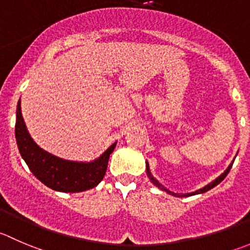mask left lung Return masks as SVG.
Listing matches in <instances>:
<instances>
[{
    "mask_svg": "<svg viewBox=\"0 0 250 250\" xmlns=\"http://www.w3.org/2000/svg\"><path fill=\"white\" fill-rule=\"evenodd\" d=\"M232 165L233 164H231L229 166V168L226 169V171L224 172V173L221 174V176L219 177V178H216L215 179L214 182H211V183L210 184H208L207 187H204V188H202V189H199V190H197V192H193V193H188V194H178V193H173V192H171V190H167L166 188H164V187L161 186V184L159 183V182L156 181V179L154 178V177L151 176V173H150V171H149V165H147V162H146V173H147V176H149V178L151 179V182L152 183L155 184V186H157L160 188V189H162V190H166L167 193H168V194H172V195H174V197H190V195H195V194H200V193H205V192H208V190L209 189H211V188H214L215 186H217V184L220 183V182H222L225 179V177L227 176V174H229V169H231V167H232Z\"/></svg>",
    "mask_w": 250,
    "mask_h": 250,
    "instance_id": "8db88e82",
    "label": "left lung"
}]
</instances>
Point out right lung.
<instances>
[{"mask_svg": "<svg viewBox=\"0 0 250 250\" xmlns=\"http://www.w3.org/2000/svg\"><path fill=\"white\" fill-rule=\"evenodd\" d=\"M16 139L19 152L34 176L51 189L64 193L84 192L98 186L105 176L108 159L116 146L115 143L98 160L89 164L53 156L31 139L21 116V100L17 106Z\"/></svg>", "mask_w": 250, "mask_h": 250, "instance_id": "obj_1", "label": "right lung"}]
</instances>
